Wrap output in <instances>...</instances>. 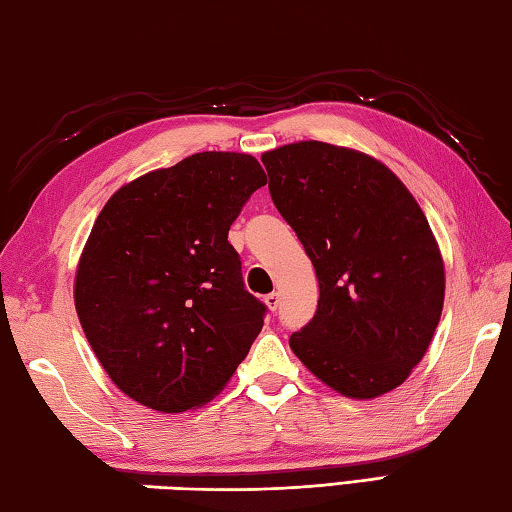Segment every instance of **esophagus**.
<instances>
[{"label": "esophagus", "instance_id": "34e87169", "mask_svg": "<svg viewBox=\"0 0 512 512\" xmlns=\"http://www.w3.org/2000/svg\"><path fill=\"white\" fill-rule=\"evenodd\" d=\"M278 303H281V296H278V292H272V294L265 296V305H267L272 312L278 310Z\"/></svg>", "mask_w": 512, "mask_h": 512}]
</instances>
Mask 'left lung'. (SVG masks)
I'll return each mask as SVG.
<instances>
[{
	"mask_svg": "<svg viewBox=\"0 0 512 512\" xmlns=\"http://www.w3.org/2000/svg\"><path fill=\"white\" fill-rule=\"evenodd\" d=\"M269 194L318 278V307L289 347L347 399L408 379L446 294L437 238L419 202L368 153L303 140L263 153Z\"/></svg>",
	"mask_w": 512,
	"mask_h": 512,
	"instance_id": "8db88e82",
	"label": "left lung"
}]
</instances>
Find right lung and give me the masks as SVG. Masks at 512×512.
Returning <instances> with one entry per match:
<instances>
[{
  "label": "right lung",
  "instance_id": "right-lung-1",
  "mask_svg": "<svg viewBox=\"0 0 512 512\" xmlns=\"http://www.w3.org/2000/svg\"><path fill=\"white\" fill-rule=\"evenodd\" d=\"M267 182L254 156L194 153L106 202L75 272V310L111 381L158 412L205 406L263 330L229 227Z\"/></svg>",
  "mask_w": 512,
  "mask_h": 512
}]
</instances>
